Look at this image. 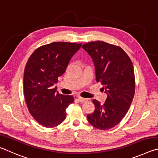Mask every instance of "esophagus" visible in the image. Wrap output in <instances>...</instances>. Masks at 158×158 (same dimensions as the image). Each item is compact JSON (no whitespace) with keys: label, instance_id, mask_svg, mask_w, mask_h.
I'll return each instance as SVG.
<instances>
[{"label":"esophagus","instance_id":"1","mask_svg":"<svg viewBox=\"0 0 158 158\" xmlns=\"http://www.w3.org/2000/svg\"><path fill=\"white\" fill-rule=\"evenodd\" d=\"M77 100H78L79 102H81V103H84V102L87 101V99L82 97H77Z\"/></svg>","mask_w":158,"mask_h":158}]
</instances>
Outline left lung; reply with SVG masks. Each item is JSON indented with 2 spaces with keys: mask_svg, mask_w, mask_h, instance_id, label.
Wrapping results in <instances>:
<instances>
[{
  "mask_svg": "<svg viewBox=\"0 0 158 158\" xmlns=\"http://www.w3.org/2000/svg\"><path fill=\"white\" fill-rule=\"evenodd\" d=\"M82 48L92 58L96 81L101 82L107 94L103 104L93 100L95 110L87 114V119L96 128L109 130L123 119L134 98L133 65L126 52L118 46L97 41L85 44Z\"/></svg>",
  "mask_w": 158,
  "mask_h": 158,
  "instance_id": "8db88e82",
  "label": "left lung"
}]
</instances>
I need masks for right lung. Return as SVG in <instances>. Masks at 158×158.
I'll use <instances>...</instances> for the list:
<instances>
[{
	"mask_svg": "<svg viewBox=\"0 0 158 158\" xmlns=\"http://www.w3.org/2000/svg\"><path fill=\"white\" fill-rule=\"evenodd\" d=\"M81 45L63 41L46 44L36 49L27 60L23 77L25 99L30 113L41 126L53 128L66 118V107L74 98L60 94L52 87Z\"/></svg>",
	"mask_w": 158,
	"mask_h": 158,
	"instance_id": "1",
	"label": "right lung"
}]
</instances>
